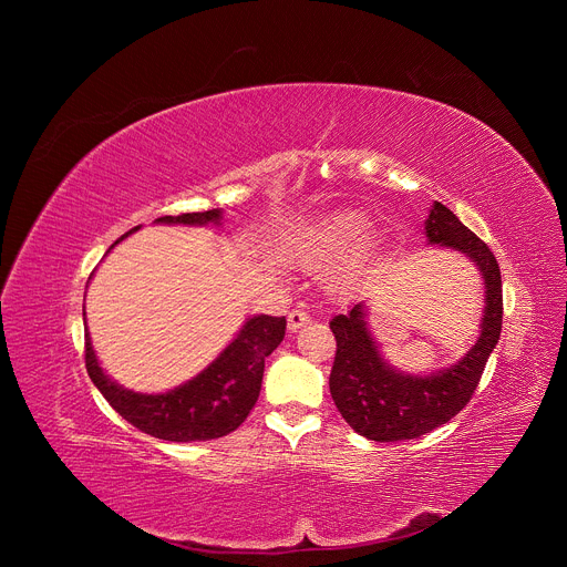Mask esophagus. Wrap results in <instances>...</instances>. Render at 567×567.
I'll use <instances>...</instances> for the list:
<instances>
[{
    "label": "esophagus",
    "instance_id": "1",
    "mask_svg": "<svg viewBox=\"0 0 567 567\" xmlns=\"http://www.w3.org/2000/svg\"><path fill=\"white\" fill-rule=\"evenodd\" d=\"M309 311L307 309H291L289 311V316H287V328H289V332H296V330H300L305 322H309Z\"/></svg>",
    "mask_w": 567,
    "mask_h": 567
}]
</instances>
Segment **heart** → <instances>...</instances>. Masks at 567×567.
Instances as JSON below:
<instances>
[{"label": "heart", "instance_id": "1", "mask_svg": "<svg viewBox=\"0 0 567 567\" xmlns=\"http://www.w3.org/2000/svg\"><path fill=\"white\" fill-rule=\"evenodd\" d=\"M370 221L365 215L357 210H337L330 213L316 224H311L300 241H298V260L307 267H322L334 260H341L352 249L361 245V239L368 235ZM365 267L363 256H354L339 274V285H350L359 271Z\"/></svg>", "mask_w": 567, "mask_h": 567}]
</instances>
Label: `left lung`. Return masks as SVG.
Returning a JSON list of instances; mask_svg holds the SVG:
<instances>
[{"label":"left lung","mask_w":567,"mask_h":567,"mask_svg":"<svg viewBox=\"0 0 567 567\" xmlns=\"http://www.w3.org/2000/svg\"><path fill=\"white\" fill-rule=\"evenodd\" d=\"M426 237L431 245L466 254L482 271L487 287L482 334L457 365L433 377H411L390 370L379 357L365 326L363 305L334 316L330 330L337 339V357L330 392L343 420L374 442L415 440L453 420L471 401L501 339L503 280L492 249L440 202L426 219Z\"/></svg>","instance_id":"left-lung-1"}]
</instances>
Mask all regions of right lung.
Returning <instances> with one entry per match:
<instances>
[{
	"label": "right lung",
	"mask_w": 567,
	"mask_h": 567,
	"mask_svg": "<svg viewBox=\"0 0 567 567\" xmlns=\"http://www.w3.org/2000/svg\"><path fill=\"white\" fill-rule=\"evenodd\" d=\"M219 215L221 210L213 208L204 213L164 215L156 221L217 224ZM130 233L121 235L114 245ZM285 330V316L249 318L237 339L202 374L166 394H138L116 385L99 368L90 334H85V365L110 406L141 433L166 442L217 440L249 417L260 394L265 359L280 346Z\"/></svg>",
	"instance_id": "right-lung-1"
}]
</instances>
